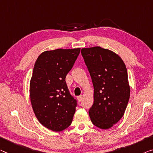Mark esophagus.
Here are the masks:
<instances>
[{
  "label": "esophagus",
  "mask_w": 153,
  "mask_h": 153,
  "mask_svg": "<svg viewBox=\"0 0 153 153\" xmlns=\"http://www.w3.org/2000/svg\"><path fill=\"white\" fill-rule=\"evenodd\" d=\"M82 98H83V96H82V95L77 96V100H78L79 102H81V101L82 100Z\"/></svg>",
  "instance_id": "1"
}]
</instances>
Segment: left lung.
<instances>
[{
    "instance_id": "1",
    "label": "left lung",
    "mask_w": 153,
    "mask_h": 153,
    "mask_svg": "<svg viewBox=\"0 0 153 153\" xmlns=\"http://www.w3.org/2000/svg\"><path fill=\"white\" fill-rule=\"evenodd\" d=\"M81 55L94 88L91 121L108 129L123 117L130 98L126 65L116 53L100 46L82 48Z\"/></svg>"
}]
</instances>
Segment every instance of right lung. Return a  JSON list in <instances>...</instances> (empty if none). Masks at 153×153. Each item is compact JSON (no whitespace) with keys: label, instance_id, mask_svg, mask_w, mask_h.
<instances>
[{"label":"right lung","instance_id":"obj_1","mask_svg":"<svg viewBox=\"0 0 153 153\" xmlns=\"http://www.w3.org/2000/svg\"><path fill=\"white\" fill-rule=\"evenodd\" d=\"M81 48L44 51L34 65L30 98L38 121L47 128L62 131L71 124L76 100L70 94L65 77Z\"/></svg>","mask_w":153,"mask_h":153}]
</instances>
